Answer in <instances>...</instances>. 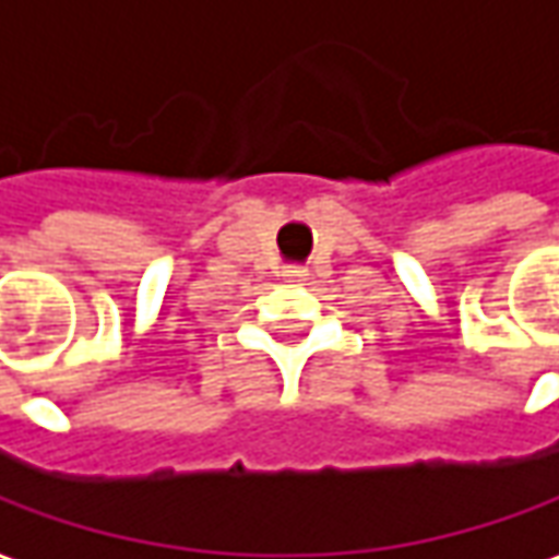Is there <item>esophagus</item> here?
Here are the masks:
<instances>
[{
  "mask_svg": "<svg viewBox=\"0 0 559 559\" xmlns=\"http://www.w3.org/2000/svg\"><path fill=\"white\" fill-rule=\"evenodd\" d=\"M284 278H306V265H287L284 269Z\"/></svg>",
  "mask_w": 559,
  "mask_h": 559,
  "instance_id": "1",
  "label": "esophagus"
}]
</instances>
